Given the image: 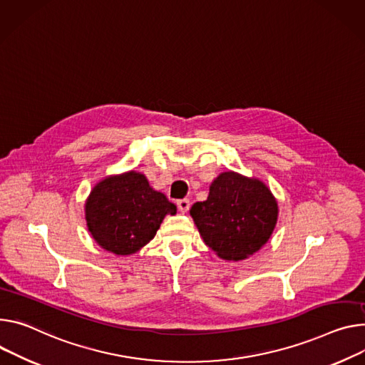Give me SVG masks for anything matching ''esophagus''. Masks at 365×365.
<instances>
[{
	"instance_id": "esophagus-1",
	"label": "esophagus",
	"mask_w": 365,
	"mask_h": 365,
	"mask_svg": "<svg viewBox=\"0 0 365 365\" xmlns=\"http://www.w3.org/2000/svg\"><path fill=\"white\" fill-rule=\"evenodd\" d=\"M178 208H179L180 212H187L189 208H190L189 200H180V201H178Z\"/></svg>"
}]
</instances>
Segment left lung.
I'll use <instances>...</instances> for the list:
<instances>
[{
    "label": "left lung",
    "mask_w": 365,
    "mask_h": 365,
    "mask_svg": "<svg viewBox=\"0 0 365 365\" xmlns=\"http://www.w3.org/2000/svg\"><path fill=\"white\" fill-rule=\"evenodd\" d=\"M278 201L257 178L220 173L207 201L196 202L190 217L204 243L224 260H245L271 239L278 221Z\"/></svg>",
    "instance_id": "1"
}]
</instances>
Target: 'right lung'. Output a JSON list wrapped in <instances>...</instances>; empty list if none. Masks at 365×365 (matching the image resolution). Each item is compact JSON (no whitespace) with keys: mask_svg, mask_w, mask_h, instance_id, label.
I'll return each mask as SVG.
<instances>
[{"mask_svg":"<svg viewBox=\"0 0 365 365\" xmlns=\"http://www.w3.org/2000/svg\"><path fill=\"white\" fill-rule=\"evenodd\" d=\"M176 205L153 189L141 172L129 170L98 180L84 204L87 228L102 249L130 256L148 245Z\"/></svg>","mask_w":365,"mask_h":365,"instance_id":"right-lung-1","label":"right lung"}]
</instances>
